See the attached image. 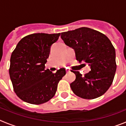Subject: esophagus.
<instances>
[{
    "label": "esophagus",
    "instance_id": "obj_1",
    "mask_svg": "<svg viewBox=\"0 0 126 126\" xmlns=\"http://www.w3.org/2000/svg\"><path fill=\"white\" fill-rule=\"evenodd\" d=\"M69 72H70V71H69V69H67V70H66V73H69Z\"/></svg>",
    "mask_w": 126,
    "mask_h": 126
}]
</instances>
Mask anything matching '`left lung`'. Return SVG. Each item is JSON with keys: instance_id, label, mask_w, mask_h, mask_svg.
<instances>
[{"instance_id": "1", "label": "left lung", "mask_w": 126, "mask_h": 126, "mask_svg": "<svg viewBox=\"0 0 126 126\" xmlns=\"http://www.w3.org/2000/svg\"><path fill=\"white\" fill-rule=\"evenodd\" d=\"M61 38L74 49L77 61L88 64L91 69L84 76L73 71L76 79L70 86L73 93L90 100L103 95L112 84L117 68L115 50L110 40L86 27L61 33Z\"/></svg>"}]
</instances>
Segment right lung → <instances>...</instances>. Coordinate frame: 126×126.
<instances>
[{
  "mask_svg": "<svg viewBox=\"0 0 126 126\" xmlns=\"http://www.w3.org/2000/svg\"><path fill=\"white\" fill-rule=\"evenodd\" d=\"M61 33H33L23 38L11 54L9 75L13 89L24 102L40 105L49 101L65 74L61 68L53 73L45 70L50 47Z\"/></svg>",
  "mask_w": 126,
  "mask_h": 126,
  "instance_id": "right-lung-1",
  "label": "right lung"
}]
</instances>
